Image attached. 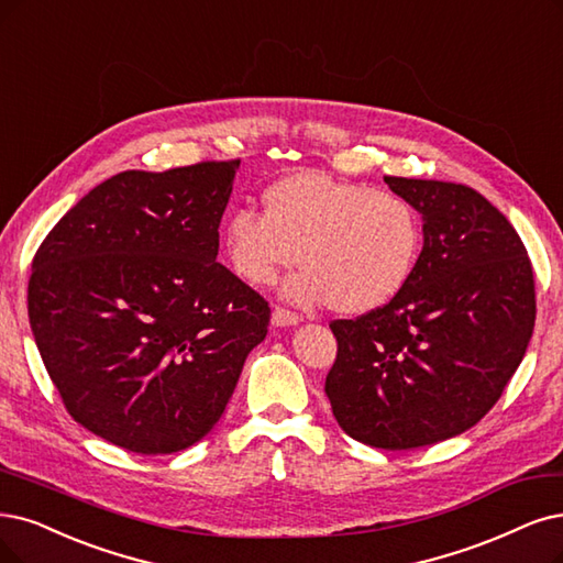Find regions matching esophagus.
I'll return each mask as SVG.
<instances>
[{
	"mask_svg": "<svg viewBox=\"0 0 563 563\" xmlns=\"http://www.w3.org/2000/svg\"><path fill=\"white\" fill-rule=\"evenodd\" d=\"M299 316L297 313H292V310H287V308H274V313H271V324L274 327H295V324H299Z\"/></svg>",
	"mask_w": 563,
	"mask_h": 563,
	"instance_id": "esophagus-1",
	"label": "esophagus"
}]
</instances>
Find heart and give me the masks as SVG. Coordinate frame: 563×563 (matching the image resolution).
I'll list each match as a JSON object with an SVG mask.
<instances>
[{
	"label": "heart",
	"mask_w": 563,
	"mask_h": 563,
	"mask_svg": "<svg viewBox=\"0 0 563 563\" xmlns=\"http://www.w3.org/2000/svg\"><path fill=\"white\" fill-rule=\"evenodd\" d=\"M262 199L264 216L239 208L222 227L227 262L247 285L276 283L299 257L303 268L283 289L289 301L362 316L397 297L418 264L420 213L397 192L297 172Z\"/></svg>",
	"instance_id": "obj_1"
}]
</instances>
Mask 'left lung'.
<instances>
[{"label":"left lung","mask_w":563,"mask_h":563,"mask_svg":"<svg viewBox=\"0 0 563 563\" xmlns=\"http://www.w3.org/2000/svg\"><path fill=\"white\" fill-rule=\"evenodd\" d=\"M385 183L422 216V253L389 303L329 324L339 352L324 391L350 439L410 450L492 410L531 341L536 289L522 239L473 187Z\"/></svg>","instance_id":"obj_1"}]
</instances>
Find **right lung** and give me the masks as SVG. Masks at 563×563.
Here are the masks:
<instances>
[{"instance_id":"right-lung-1","label":"right lung","mask_w":563,"mask_h":563,"mask_svg":"<svg viewBox=\"0 0 563 563\" xmlns=\"http://www.w3.org/2000/svg\"><path fill=\"white\" fill-rule=\"evenodd\" d=\"M241 159L97 185L36 250L30 324L71 418L139 454L201 441L232 399L268 303L216 262Z\"/></svg>"}]
</instances>
